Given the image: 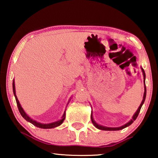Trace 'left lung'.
I'll return each instance as SVG.
<instances>
[{
	"label": "left lung",
	"mask_w": 158,
	"mask_h": 158,
	"mask_svg": "<svg viewBox=\"0 0 158 158\" xmlns=\"http://www.w3.org/2000/svg\"><path fill=\"white\" fill-rule=\"evenodd\" d=\"M142 69V72L143 73V77H144V95H143V99H142V103L141 104L139 105V108H138V109L137 110V111L135 112V114H134L133 116H132V118L129 121V122H127V124H125L123 125L122 127H104V126H102V125H100L98 124V123H96L95 122L94 119V117H93V113L91 112V121H92V123L94 124V125L95 127H96L97 129H101V130H105V131H117V130H121V129H123L124 128H126V127H129V125H131L132 123L134 122V121L136 120V118L139 115V113L140 111V109H141V108L142 106V105H143V103L144 102V101H145V98H146V93H147V90H146V86H145V73H144V71L143 70V68H141Z\"/></svg>",
	"instance_id": "8db88e82"
}]
</instances>
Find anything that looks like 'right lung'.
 I'll list each match as a JSON object with an SVG mask.
<instances>
[{
  "instance_id": "add662e5",
  "label": "right lung",
  "mask_w": 158,
  "mask_h": 158,
  "mask_svg": "<svg viewBox=\"0 0 158 158\" xmlns=\"http://www.w3.org/2000/svg\"><path fill=\"white\" fill-rule=\"evenodd\" d=\"M13 91H14V94L15 98H16V101L17 106H18L19 111V112H20L21 115L23 116V118H24V119L27 120V122L31 123V124H33V125H34V126L37 127H39V128H42V129H52V128H55V127L60 126V125H61L62 124V122H64V118H65V111H66V109L64 110V114H63V115H62V118H60V120L56 121V122H52V123H49V124H43V123L38 122H36V121L34 120L33 118H31V117H29V116L27 115V113H26V112L24 111V110L23 109V108L21 107L20 103H19L18 98H17V96H16V88H15L14 80V81H13ZM70 99H71V98H70V100H69V101L68 102V104L69 103V102H70ZM68 104H67V106H68Z\"/></svg>"
}]
</instances>
